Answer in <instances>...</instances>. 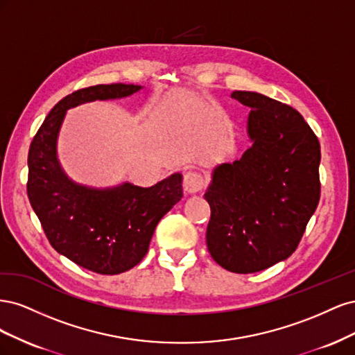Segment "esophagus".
<instances>
[{
    "instance_id": "obj_1",
    "label": "esophagus",
    "mask_w": 355,
    "mask_h": 355,
    "mask_svg": "<svg viewBox=\"0 0 355 355\" xmlns=\"http://www.w3.org/2000/svg\"><path fill=\"white\" fill-rule=\"evenodd\" d=\"M204 187V179L197 171H188L184 178V189L188 194H197Z\"/></svg>"
}]
</instances>
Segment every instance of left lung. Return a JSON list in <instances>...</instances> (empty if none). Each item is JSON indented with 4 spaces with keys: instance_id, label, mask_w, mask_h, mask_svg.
<instances>
[{
    "instance_id": "obj_1",
    "label": "left lung",
    "mask_w": 355,
    "mask_h": 355,
    "mask_svg": "<svg viewBox=\"0 0 355 355\" xmlns=\"http://www.w3.org/2000/svg\"><path fill=\"white\" fill-rule=\"evenodd\" d=\"M252 110V145L214 167L207 249L225 270L252 274L292 254L320 201V142L292 106L256 92L231 93Z\"/></svg>"
}]
</instances>
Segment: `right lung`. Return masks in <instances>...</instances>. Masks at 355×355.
Listing matches in <instances>:
<instances>
[{
	"mask_svg": "<svg viewBox=\"0 0 355 355\" xmlns=\"http://www.w3.org/2000/svg\"><path fill=\"white\" fill-rule=\"evenodd\" d=\"M142 87L99 84L63 98L46 116L29 146L28 198L50 244L85 270L115 275L144 259L157 223L182 198V175L173 173L151 188L124 182L96 189L71 180L58 159V136L73 106L121 99Z\"/></svg>",
	"mask_w": 355,
	"mask_h": 355,
	"instance_id": "add662e5",
	"label": "right lung"
}]
</instances>
